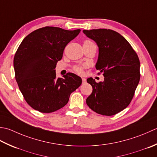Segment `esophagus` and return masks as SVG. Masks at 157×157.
<instances>
[{
  "mask_svg": "<svg viewBox=\"0 0 157 157\" xmlns=\"http://www.w3.org/2000/svg\"><path fill=\"white\" fill-rule=\"evenodd\" d=\"M82 84H85V83H86V82H87V81H86V78H82Z\"/></svg>",
  "mask_w": 157,
  "mask_h": 157,
  "instance_id": "esophagus-1",
  "label": "esophagus"
}]
</instances>
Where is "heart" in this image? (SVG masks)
<instances>
[{
  "label": "heart",
  "instance_id": "1",
  "mask_svg": "<svg viewBox=\"0 0 157 157\" xmlns=\"http://www.w3.org/2000/svg\"><path fill=\"white\" fill-rule=\"evenodd\" d=\"M94 44L93 42H91V40H86L84 41V44ZM85 68V66H75L73 67V70L74 71L76 72L77 74L78 75H81L83 72V69Z\"/></svg>",
  "mask_w": 157,
  "mask_h": 157
}]
</instances>
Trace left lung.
Masks as SVG:
<instances>
[{"instance_id":"left-lung-1","label":"left lung","mask_w":157,"mask_h":157,"mask_svg":"<svg viewBox=\"0 0 157 157\" xmlns=\"http://www.w3.org/2000/svg\"><path fill=\"white\" fill-rule=\"evenodd\" d=\"M99 47L95 68L103 73L104 82L92 78L87 81L93 88L87 98L88 106L98 114L113 116L132 101L140 79L139 57L123 36L110 29L83 30Z\"/></svg>"}]
</instances>
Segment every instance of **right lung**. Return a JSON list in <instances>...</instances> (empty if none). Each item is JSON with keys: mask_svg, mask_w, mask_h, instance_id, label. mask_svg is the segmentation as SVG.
<instances>
[{"mask_svg": "<svg viewBox=\"0 0 157 157\" xmlns=\"http://www.w3.org/2000/svg\"><path fill=\"white\" fill-rule=\"evenodd\" d=\"M80 32L46 26L33 31L20 44L13 59L15 77L24 100L33 109L43 113L60 109L81 85L78 76L68 72L57 78L55 70L66 46Z\"/></svg>", "mask_w": 157, "mask_h": 157, "instance_id": "obj_1", "label": "right lung"}]
</instances>
